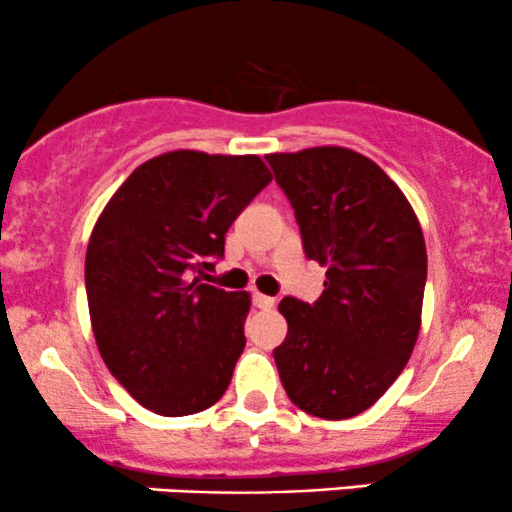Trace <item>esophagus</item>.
<instances>
[{"instance_id":"1","label":"esophagus","mask_w":512,"mask_h":512,"mask_svg":"<svg viewBox=\"0 0 512 512\" xmlns=\"http://www.w3.org/2000/svg\"><path fill=\"white\" fill-rule=\"evenodd\" d=\"M252 305L260 310H269V308H274V298L264 296V293H252Z\"/></svg>"}]
</instances>
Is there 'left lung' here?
Returning <instances> with one entry per match:
<instances>
[{"label":"left lung","instance_id":"left-lung-1","mask_svg":"<svg viewBox=\"0 0 512 512\" xmlns=\"http://www.w3.org/2000/svg\"><path fill=\"white\" fill-rule=\"evenodd\" d=\"M289 197L308 260L327 267L315 303H279L289 332L274 349L298 409L351 419L407 366L421 327L426 243L402 190L344 146L264 156Z\"/></svg>","mask_w":512,"mask_h":512}]
</instances>
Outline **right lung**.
Wrapping results in <instances>:
<instances>
[{
  "instance_id": "1",
  "label": "right lung",
  "mask_w": 512,
  "mask_h": 512,
  "mask_svg": "<svg viewBox=\"0 0 512 512\" xmlns=\"http://www.w3.org/2000/svg\"><path fill=\"white\" fill-rule=\"evenodd\" d=\"M272 180L260 156L168 151L122 182L93 226L86 296L117 383L146 409L216 404L245 349L250 296L202 284L231 223Z\"/></svg>"
}]
</instances>
